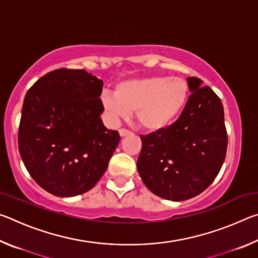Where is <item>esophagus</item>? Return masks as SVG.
I'll return each instance as SVG.
<instances>
[{"instance_id":"1","label":"esophagus","mask_w":258,"mask_h":258,"mask_svg":"<svg viewBox=\"0 0 258 258\" xmlns=\"http://www.w3.org/2000/svg\"><path fill=\"white\" fill-rule=\"evenodd\" d=\"M119 135L121 138H124V137H127V135H131L132 134V132H131V131H128V130H125V128H120L119 131Z\"/></svg>"}]
</instances>
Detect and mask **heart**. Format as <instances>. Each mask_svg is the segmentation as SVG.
Returning a JSON list of instances; mask_svg holds the SVG:
<instances>
[{"label": "heart", "instance_id": "heart-1", "mask_svg": "<svg viewBox=\"0 0 258 258\" xmlns=\"http://www.w3.org/2000/svg\"><path fill=\"white\" fill-rule=\"evenodd\" d=\"M190 98V85L183 77L148 76L119 82L115 93L104 91L102 106L109 118H126L135 112L138 124L149 132L172 125Z\"/></svg>", "mask_w": 258, "mask_h": 258}]
</instances>
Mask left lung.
Returning <instances> with one entry per match:
<instances>
[{"mask_svg": "<svg viewBox=\"0 0 258 258\" xmlns=\"http://www.w3.org/2000/svg\"><path fill=\"white\" fill-rule=\"evenodd\" d=\"M191 95L175 123L141 135L138 172L152 194L183 202L212 184L224 163L228 134L220 98L203 81L189 77Z\"/></svg>", "mask_w": 258, "mask_h": 258, "instance_id": "8db88e82", "label": "left lung"}]
</instances>
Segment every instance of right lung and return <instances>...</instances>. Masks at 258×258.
Returning a JSON list of instances; mask_svg holds the SVG:
<instances>
[{"mask_svg":"<svg viewBox=\"0 0 258 258\" xmlns=\"http://www.w3.org/2000/svg\"><path fill=\"white\" fill-rule=\"evenodd\" d=\"M102 81L84 69L47 73L23 104L19 152L35 182L58 197L92 189L108 167L120 137L100 115Z\"/></svg>","mask_w":258,"mask_h":258,"instance_id":"right-lung-1","label":"right lung"}]
</instances>
